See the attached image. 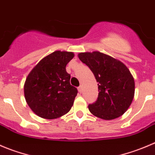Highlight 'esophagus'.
<instances>
[{
  "label": "esophagus",
  "mask_w": 155,
  "mask_h": 155,
  "mask_svg": "<svg viewBox=\"0 0 155 155\" xmlns=\"http://www.w3.org/2000/svg\"><path fill=\"white\" fill-rule=\"evenodd\" d=\"M78 91H79V93H82V90H83V88H82V86H80V87H78Z\"/></svg>",
  "instance_id": "esophagus-1"
}]
</instances>
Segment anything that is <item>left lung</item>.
<instances>
[{
  "label": "left lung",
  "mask_w": 155,
  "mask_h": 155,
  "mask_svg": "<svg viewBox=\"0 0 155 155\" xmlns=\"http://www.w3.org/2000/svg\"><path fill=\"white\" fill-rule=\"evenodd\" d=\"M80 60L86 64L98 82L97 100L88 105L90 112L103 120H113L124 114L134 97V79L120 61L95 51L81 53Z\"/></svg>",
  "instance_id": "8db88e82"
}]
</instances>
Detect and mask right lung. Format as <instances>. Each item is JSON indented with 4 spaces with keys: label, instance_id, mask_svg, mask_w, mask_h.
Wrapping results in <instances>:
<instances>
[{
    "label": "right lung",
    "instance_id": "1",
    "mask_svg": "<svg viewBox=\"0 0 155 155\" xmlns=\"http://www.w3.org/2000/svg\"><path fill=\"white\" fill-rule=\"evenodd\" d=\"M72 52L55 51L41 59L28 75L24 85L27 104L39 117L54 119L67 114L78 90L70 84L67 64Z\"/></svg>",
    "mask_w": 155,
    "mask_h": 155
}]
</instances>
